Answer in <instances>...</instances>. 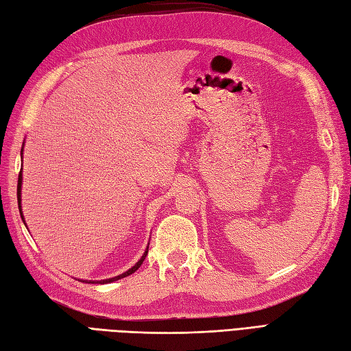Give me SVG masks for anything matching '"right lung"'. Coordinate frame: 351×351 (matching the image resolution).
Masks as SVG:
<instances>
[{
	"mask_svg": "<svg viewBox=\"0 0 351 351\" xmlns=\"http://www.w3.org/2000/svg\"><path fill=\"white\" fill-rule=\"evenodd\" d=\"M21 186H22V174H19V180H18V202H19V205H21ZM19 211H21V216H22V210H21V207H19ZM22 217H23V216H22ZM147 252H149V250H146V253H144V254L141 256V259H140L138 262H136L131 269H128L126 272H123V274L117 276V277H114V278H108V280H101V281H88V283H101V285H104V283H111V281H116V280H119V278H123V277L131 276L132 272H135L136 269H138V268L141 267V263L144 262V259H146Z\"/></svg>",
	"mask_w": 351,
	"mask_h": 351,
	"instance_id": "1",
	"label": "right lung"
}]
</instances>
